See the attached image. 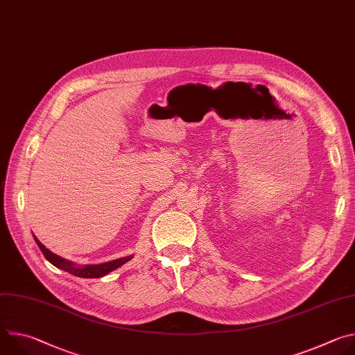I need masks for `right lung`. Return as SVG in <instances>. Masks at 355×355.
<instances>
[{
	"mask_svg": "<svg viewBox=\"0 0 355 355\" xmlns=\"http://www.w3.org/2000/svg\"><path fill=\"white\" fill-rule=\"evenodd\" d=\"M36 244L39 245L40 251L43 252V256L46 257V260L49 263H52L55 267L63 270V271H67L76 277H80V278H101L107 275L108 272L119 268L121 266H123L125 263H128L129 260L133 259V256H128V257H122V259H118V260H112V261H108V263H103V264H94V266H76L74 263L63 259V257H59L58 254H55V252H52L50 250H47L35 236H33Z\"/></svg>",
	"mask_w": 355,
	"mask_h": 355,
	"instance_id": "obj_1",
	"label": "right lung"
}]
</instances>
